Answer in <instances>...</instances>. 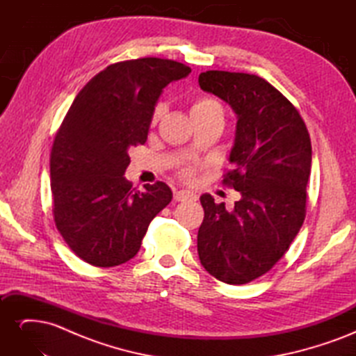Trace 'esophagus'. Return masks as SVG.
<instances>
[{
  "instance_id": "34e87169",
  "label": "esophagus",
  "mask_w": 356,
  "mask_h": 356,
  "mask_svg": "<svg viewBox=\"0 0 356 356\" xmlns=\"http://www.w3.org/2000/svg\"><path fill=\"white\" fill-rule=\"evenodd\" d=\"M191 197H193V195L190 191H186V190H175L174 191V199L177 202H184V200H188Z\"/></svg>"
}]
</instances>
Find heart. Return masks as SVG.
Listing matches in <instances>:
<instances>
[{"instance_id":"1","label":"heart","mask_w":356,"mask_h":356,"mask_svg":"<svg viewBox=\"0 0 356 356\" xmlns=\"http://www.w3.org/2000/svg\"><path fill=\"white\" fill-rule=\"evenodd\" d=\"M211 111H222L221 110V105L215 99H212V98H197V99L193 101V104L190 106V115H191V118H195V117H197L200 114L211 113ZM159 117H160V108H157L154 115H153V124L159 120ZM179 174H181L182 178L191 179L193 174H195V169H193L191 166H186V168L181 169Z\"/></svg>"}]
</instances>
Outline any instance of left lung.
<instances>
[{
    "instance_id": "8db88e82",
    "label": "left lung",
    "mask_w": 356,
    "mask_h": 356,
    "mask_svg": "<svg viewBox=\"0 0 356 356\" xmlns=\"http://www.w3.org/2000/svg\"><path fill=\"white\" fill-rule=\"evenodd\" d=\"M199 86L238 115L232 169L222 182L241 199L227 211L211 195L200 196L197 252L209 275L242 285L270 270L303 225L310 136L296 106L258 75L207 71Z\"/></svg>"
}]
</instances>
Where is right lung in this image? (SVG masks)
Instances as JSON below:
<instances>
[{
	"label": "right lung",
	"mask_w": 356,
	"mask_h": 356,
	"mask_svg": "<svg viewBox=\"0 0 356 356\" xmlns=\"http://www.w3.org/2000/svg\"><path fill=\"white\" fill-rule=\"evenodd\" d=\"M191 70L141 58L106 67L75 96L50 154L53 217L81 260L113 267L134 258L156 215L172 200L165 182L132 188L129 148L147 141L159 96Z\"/></svg>",
	"instance_id": "obj_1"
}]
</instances>
